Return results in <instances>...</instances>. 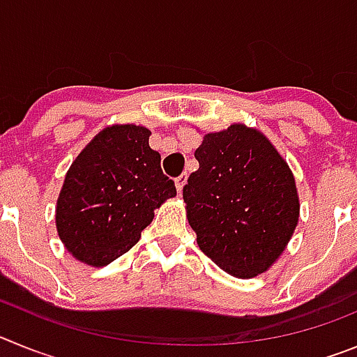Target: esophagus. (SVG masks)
Here are the masks:
<instances>
[{"label": "esophagus", "mask_w": 357, "mask_h": 357, "mask_svg": "<svg viewBox=\"0 0 357 357\" xmlns=\"http://www.w3.org/2000/svg\"><path fill=\"white\" fill-rule=\"evenodd\" d=\"M185 182H188V173H181V175L175 178V185L178 193H182V188L185 185Z\"/></svg>", "instance_id": "1"}]
</instances>
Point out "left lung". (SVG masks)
Returning a JSON list of instances; mask_svg holds the SVG:
<instances>
[{
	"instance_id": "left-lung-1",
	"label": "left lung",
	"mask_w": 357,
	"mask_h": 357,
	"mask_svg": "<svg viewBox=\"0 0 357 357\" xmlns=\"http://www.w3.org/2000/svg\"><path fill=\"white\" fill-rule=\"evenodd\" d=\"M195 157L200 168L189 175L182 197L200 250L239 279L266 272L298 222L286 160L261 132L239 123L207 134Z\"/></svg>"
}]
</instances>
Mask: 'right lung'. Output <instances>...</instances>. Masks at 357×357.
Listing matches in <instances>:
<instances>
[{
	"instance_id": "add662e5",
	"label": "right lung",
	"mask_w": 357,
	"mask_h": 357,
	"mask_svg": "<svg viewBox=\"0 0 357 357\" xmlns=\"http://www.w3.org/2000/svg\"><path fill=\"white\" fill-rule=\"evenodd\" d=\"M151 132L114 125L82 150L56 202V230L78 261L105 266L130 250L153 220V209L175 197V182L151 150Z\"/></svg>"
}]
</instances>
